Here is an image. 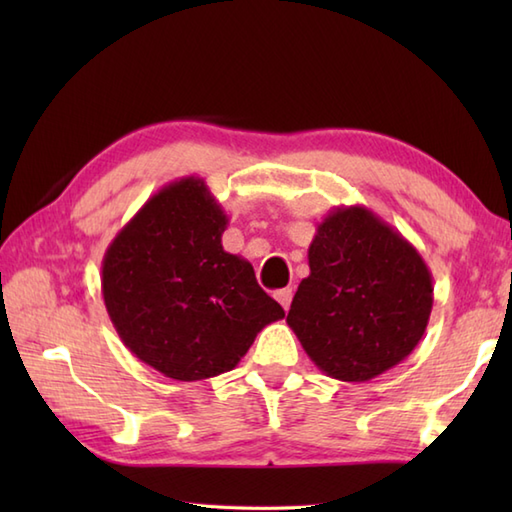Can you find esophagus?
Returning <instances> with one entry per match:
<instances>
[{
	"label": "esophagus",
	"instance_id": "esophagus-1",
	"mask_svg": "<svg viewBox=\"0 0 512 512\" xmlns=\"http://www.w3.org/2000/svg\"><path fill=\"white\" fill-rule=\"evenodd\" d=\"M292 295H295V292H292V288H284V290H277L275 292V299L281 303V308L288 310L290 303H292Z\"/></svg>",
	"mask_w": 512,
	"mask_h": 512
}]
</instances>
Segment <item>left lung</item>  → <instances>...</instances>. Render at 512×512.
<instances>
[{
  "label": "left lung",
  "mask_w": 512,
  "mask_h": 512,
  "mask_svg": "<svg viewBox=\"0 0 512 512\" xmlns=\"http://www.w3.org/2000/svg\"><path fill=\"white\" fill-rule=\"evenodd\" d=\"M286 323L325 376L365 383L422 339L433 279L422 255L367 206H336L308 248Z\"/></svg>",
  "instance_id": "8db88e82"
}]
</instances>
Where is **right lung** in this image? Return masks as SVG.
<instances>
[{"label": "right lung", "mask_w": 512, "mask_h": 512, "mask_svg": "<svg viewBox=\"0 0 512 512\" xmlns=\"http://www.w3.org/2000/svg\"><path fill=\"white\" fill-rule=\"evenodd\" d=\"M228 215L202 178L169 182L107 246L101 290L125 347L167 378L193 383L242 361L284 319L244 257L226 253Z\"/></svg>", "instance_id": "obj_1"}]
</instances>
